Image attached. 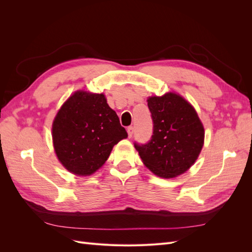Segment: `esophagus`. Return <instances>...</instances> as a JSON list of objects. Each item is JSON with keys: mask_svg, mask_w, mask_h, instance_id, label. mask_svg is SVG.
<instances>
[{"mask_svg": "<svg viewBox=\"0 0 252 252\" xmlns=\"http://www.w3.org/2000/svg\"><path fill=\"white\" fill-rule=\"evenodd\" d=\"M127 132H128V136H129V138H131L132 134H133V127H132V126L128 127V128H127Z\"/></svg>", "mask_w": 252, "mask_h": 252, "instance_id": "34e87169", "label": "esophagus"}]
</instances>
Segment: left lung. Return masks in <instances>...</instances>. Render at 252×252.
Returning <instances> with one entry per match:
<instances>
[{
    "mask_svg": "<svg viewBox=\"0 0 252 252\" xmlns=\"http://www.w3.org/2000/svg\"><path fill=\"white\" fill-rule=\"evenodd\" d=\"M154 134L146 145L134 144L143 164L158 178L185 173L199 158L205 130L193 106L177 93L147 97Z\"/></svg>",
    "mask_w": 252,
    "mask_h": 252,
    "instance_id": "left-lung-1",
    "label": "left lung"
}]
</instances>
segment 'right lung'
I'll return each instance as SVG.
<instances>
[{"instance_id": "obj_1", "label": "right lung", "mask_w": 252, "mask_h": 252, "mask_svg": "<svg viewBox=\"0 0 252 252\" xmlns=\"http://www.w3.org/2000/svg\"><path fill=\"white\" fill-rule=\"evenodd\" d=\"M51 135L59 162L79 177L100 169L114 145L128 136L105 94L85 89L75 91L61 106Z\"/></svg>"}]
</instances>
